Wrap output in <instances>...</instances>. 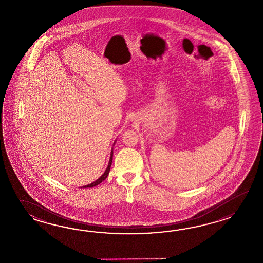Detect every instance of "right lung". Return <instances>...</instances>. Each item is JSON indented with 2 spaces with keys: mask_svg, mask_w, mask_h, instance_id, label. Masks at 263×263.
Here are the masks:
<instances>
[{
  "mask_svg": "<svg viewBox=\"0 0 263 263\" xmlns=\"http://www.w3.org/2000/svg\"><path fill=\"white\" fill-rule=\"evenodd\" d=\"M112 151L111 152V156H110V161H109V163H108V167L106 168V170H105V172L104 174L101 176V178H99V179H97L96 181H94L93 183H91V184L85 185V186H83V188H92V187H94V186H97L98 184H100L101 182H102L104 179H106L107 176L109 175V172H110V168H111V165H112Z\"/></svg>",
  "mask_w": 263,
  "mask_h": 263,
  "instance_id": "right-lung-1",
  "label": "right lung"
}]
</instances>
